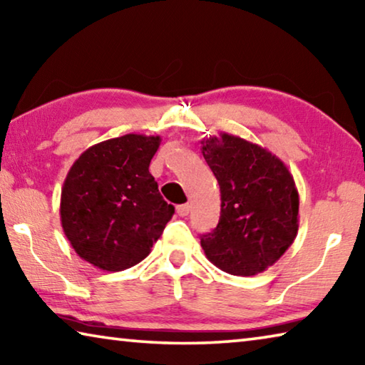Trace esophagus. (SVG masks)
<instances>
[{
	"mask_svg": "<svg viewBox=\"0 0 365 365\" xmlns=\"http://www.w3.org/2000/svg\"><path fill=\"white\" fill-rule=\"evenodd\" d=\"M177 214L180 215V217H187L190 214V206L188 205H178L177 206Z\"/></svg>",
	"mask_w": 365,
	"mask_h": 365,
	"instance_id": "1",
	"label": "esophagus"
}]
</instances>
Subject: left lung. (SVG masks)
I'll return each instance as SVG.
<instances>
[{"instance_id": "8db88e82", "label": "left lung", "mask_w": 365, "mask_h": 365, "mask_svg": "<svg viewBox=\"0 0 365 365\" xmlns=\"http://www.w3.org/2000/svg\"><path fill=\"white\" fill-rule=\"evenodd\" d=\"M201 145L220 188L219 224L201 235L206 257L227 274H261L298 233L299 195L293 175L275 154L235 135L220 133Z\"/></svg>"}]
</instances>
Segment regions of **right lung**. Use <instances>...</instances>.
<instances>
[{
	"instance_id": "add662e5",
	"label": "right lung",
	"mask_w": 365,
	"mask_h": 365,
	"mask_svg": "<svg viewBox=\"0 0 365 365\" xmlns=\"http://www.w3.org/2000/svg\"><path fill=\"white\" fill-rule=\"evenodd\" d=\"M160 137L128 133L90 146L61 191V225L86 262L120 272L143 261L174 215L150 174Z\"/></svg>"
}]
</instances>
